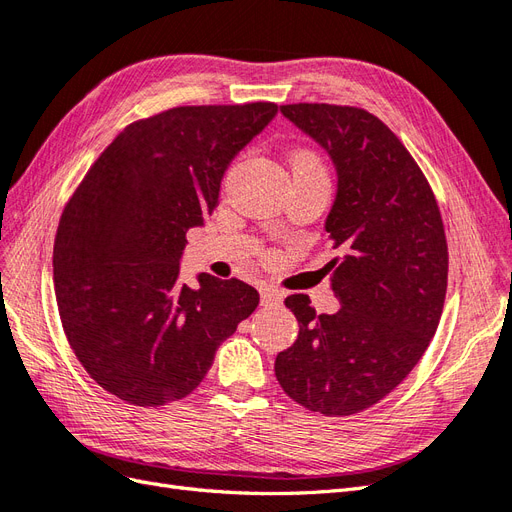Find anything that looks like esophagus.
<instances>
[{
    "label": "esophagus",
    "mask_w": 512,
    "mask_h": 512,
    "mask_svg": "<svg viewBox=\"0 0 512 512\" xmlns=\"http://www.w3.org/2000/svg\"><path fill=\"white\" fill-rule=\"evenodd\" d=\"M281 303V294L277 290H262V296H260V305L262 307H273V305H279Z\"/></svg>",
    "instance_id": "34e87169"
}]
</instances>
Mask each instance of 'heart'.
<instances>
[{
	"label": "heart",
	"mask_w": 512,
	"mask_h": 512,
	"mask_svg": "<svg viewBox=\"0 0 512 512\" xmlns=\"http://www.w3.org/2000/svg\"><path fill=\"white\" fill-rule=\"evenodd\" d=\"M290 171H305V173H313L317 178L328 180L326 173V165L320 158V154H315L313 150H298L292 154L290 158Z\"/></svg>",
	"instance_id": "heart-1"
}]
</instances>
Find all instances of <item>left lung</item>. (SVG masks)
Instances as JSON below:
<instances>
[{
    "label": "left lung",
    "instance_id": "1",
    "mask_svg": "<svg viewBox=\"0 0 512 512\" xmlns=\"http://www.w3.org/2000/svg\"><path fill=\"white\" fill-rule=\"evenodd\" d=\"M337 169L326 231L337 313L317 315L307 294L286 307L298 339L275 358V377L301 407L328 417L373 407L407 377L438 328L449 252L434 192L387 125L362 108L281 105Z\"/></svg>",
    "mask_w": 512,
    "mask_h": 512
}]
</instances>
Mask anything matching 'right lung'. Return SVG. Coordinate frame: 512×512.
Wrapping results in <instances>:
<instances>
[{
    "mask_svg": "<svg viewBox=\"0 0 512 512\" xmlns=\"http://www.w3.org/2000/svg\"><path fill=\"white\" fill-rule=\"evenodd\" d=\"M275 114V103L254 101L135 120L67 201L52 254L57 305L105 392L135 407L188 396L258 307V292L235 277L182 284L180 258L188 228L214 214L226 167Z\"/></svg>",
    "mask_w": 512,
    "mask_h": 512,
    "instance_id": "add662e5",
    "label": "right lung"
}]
</instances>
